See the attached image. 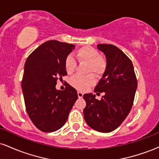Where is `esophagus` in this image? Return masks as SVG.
Instances as JSON below:
<instances>
[{
    "mask_svg": "<svg viewBox=\"0 0 159 159\" xmlns=\"http://www.w3.org/2000/svg\"><path fill=\"white\" fill-rule=\"evenodd\" d=\"M83 95H84V93H82V92H81V91L78 92V96L79 98H81L82 97H83Z\"/></svg>",
    "mask_w": 159,
    "mask_h": 159,
    "instance_id": "esophagus-1",
    "label": "esophagus"
}]
</instances>
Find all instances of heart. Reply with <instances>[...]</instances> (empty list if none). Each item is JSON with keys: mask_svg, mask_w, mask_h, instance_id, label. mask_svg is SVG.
Here are the masks:
<instances>
[{"mask_svg": "<svg viewBox=\"0 0 159 159\" xmlns=\"http://www.w3.org/2000/svg\"><path fill=\"white\" fill-rule=\"evenodd\" d=\"M75 57L80 63H87V72H94L98 76L104 73L107 66V59L99 54L96 49L89 46H84L75 51ZM65 70L68 74H72L77 67V62L72 55H68L64 61ZM95 83V76L93 74L87 75H75L70 79L72 87L78 90H85Z\"/></svg>", "mask_w": 159, "mask_h": 159, "instance_id": "heart-1", "label": "heart"}]
</instances>
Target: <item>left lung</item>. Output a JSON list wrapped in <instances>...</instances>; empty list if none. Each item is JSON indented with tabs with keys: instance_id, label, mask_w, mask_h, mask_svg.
Instances as JSON below:
<instances>
[{
	"instance_id": "obj_1",
	"label": "left lung",
	"mask_w": 159,
	"mask_h": 159,
	"mask_svg": "<svg viewBox=\"0 0 159 159\" xmlns=\"http://www.w3.org/2000/svg\"><path fill=\"white\" fill-rule=\"evenodd\" d=\"M106 55L107 66L95 87L97 95L104 93L101 100L95 95L84 94V117L91 128L101 133H110L121 125L130 112L138 82L130 59L116 46L98 44Z\"/></svg>"
}]
</instances>
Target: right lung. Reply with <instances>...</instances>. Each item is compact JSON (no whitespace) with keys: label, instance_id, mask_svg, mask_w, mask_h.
<instances>
[{"label":"right lung","instance_id":"1","mask_svg":"<svg viewBox=\"0 0 159 159\" xmlns=\"http://www.w3.org/2000/svg\"><path fill=\"white\" fill-rule=\"evenodd\" d=\"M75 49L71 43L55 40L44 42L29 55L21 81L26 112L34 125L45 133L64 125L78 98L75 89L66 83L57 90V81L66 75L64 61Z\"/></svg>","mask_w":159,"mask_h":159}]
</instances>
